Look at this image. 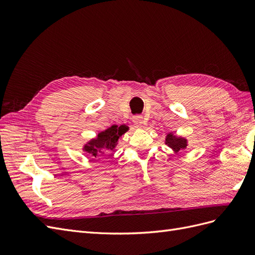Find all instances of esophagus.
Returning a JSON list of instances; mask_svg holds the SVG:
<instances>
[{"instance_id": "34e87169", "label": "esophagus", "mask_w": 255, "mask_h": 255, "mask_svg": "<svg viewBox=\"0 0 255 255\" xmlns=\"http://www.w3.org/2000/svg\"><path fill=\"white\" fill-rule=\"evenodd\" d=\"M133 122H134V126L136 128H141L142 123H143L142 117H141V116H136V117L133 118Z\"/></svg>"}]
</instances>
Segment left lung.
Instances as JSON below:
<instances>
[{
	"label": "left lung",
	"mask_w": 255,
	"mask_h": 255,
	"mask_svg": "<svg viewBox=\"0 0 255 255\" xmlns=\"http://www.w3.org/2000/svg\"><path fill=\"white\" fill-rule=\"evenodd\" d=\"M165 143L169 146V148H171L176 153L181 150L186 149L187 139L182 136H176L171 132V133L167 134Z\"/></svg>",
	"instance_id": "left-lung-1"
}]
</instances>
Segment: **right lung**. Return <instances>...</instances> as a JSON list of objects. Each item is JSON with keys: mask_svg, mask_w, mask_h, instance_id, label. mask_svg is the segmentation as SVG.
Instances as JSON below:
<instances>
[{"mask_svg": "<svg viewBox=\"0 0 255 255\" xmlns=\"http://www.w3.org/2000/svg\"><path fill=\"white\" fill-rule=\"evenodd\" d=\"M128 128L127 126H112L102 132H100L96 138H92L83 146V151L88 153L92 157H100L106 155L115 150L118 144L119 138L128 132Z\"/></svg>", "mask_w": 255, "mask_h": 255, "instance_id": "obj_1", "label": "right lung"}]
</instances>
